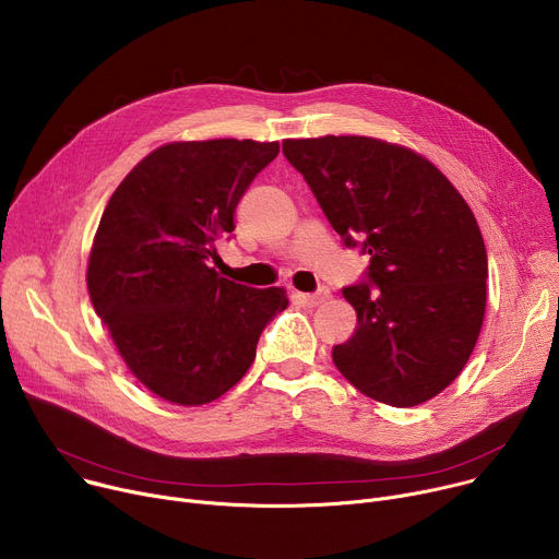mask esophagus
Here are the masks:
<instances>
[{
    "label": "esophagus",
    "mask_w": 559,
    "mask_h": 559,
    "mask_svg": "<svg viewBox=\"0 0 559 559\" xmlns=\"http://www.w3.org/2000/svg\"><path fill=\"white\" fill-rule=\"evenodd\" d=\"M298 298L306 302V306H310V308H317V306H321V302H325L328 298H330V289L328 287H319L317 292H312V294H298Z\"/></svg>",
    "instance_id": "1"
}]
</instances>
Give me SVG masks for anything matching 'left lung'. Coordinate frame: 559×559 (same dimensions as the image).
Listing matches in <instances>:
<instances>
[{
	"label": "left lung",
	"mask_w": 559,
	"mask_h": 559,
	"mask_svg": "<svg viewBox=\"0 0 559 559\" xmlns=\"http://www.w3.org/2000/svg\"><path fill=\"white\" fill-rule=\"evenodd\" d=\"M345 247L370 257L343 287L357 330L332 349L364 394L411 408L448 388L477 343L488 259L479 225L450 180L415 151L366 135L283 140Z\"/></svg>",
	"instance_id": "left-lung-1"
}]
</instances>
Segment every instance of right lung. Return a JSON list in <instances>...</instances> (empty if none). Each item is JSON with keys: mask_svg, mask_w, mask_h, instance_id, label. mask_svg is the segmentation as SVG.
I'll use <instances>...</instances> for the list:
<instances>
[{"mask_svg": "<svg viewBox=\"0 0 559 559\" xmlns=\"http://www.w3.org/2000/svg\"><path fill=\"white\" fill-rule=\"evenodd\" d=\"M276 156L278 142H169L129 171L99 218L91 302L127 368L169 403L202 405L234 388L287 308L283 287H247L212 267L238 200Z\"/></svg>", "mask_w": 559, "mask_h": 559, "instance_id": "obj_1", "label": "right lung"}]
</instances>
